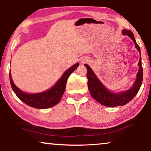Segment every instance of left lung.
I'll return each instance as SVG.
<instances>
[{
	"label": "left lung",
	"mask_w": 151,
	"mask_h": 151,
	"mask_svg": "<svg viewBox=\"0 0 151 151\" xmlns=\"http://www.w3.org/2000/svg\"><path fill=\"white\" fill-rule=\"evenodd\" d=\"M122 34L123 35H127L133 40L135 48H137L140 53L139 46L137 45L136 42H135L133 33L130 30L124 29L122 31ZM138 65L139 69L137 74V78L132 88L130 90L125 91V92L118 93V94H114V93L109 92L107 89H106L103 85L100 82L99 78L94 75V72L90 68V67L88 65L85 64L84 65L88 70V72H87V76H88V86L91 96L101 105L107 106V107H117V106L126 105L135 96L142 86V79H143V68H142V65L141 55H140Z\"/></svg>",
	"instance_id": "obj_1"
}]
</instances>
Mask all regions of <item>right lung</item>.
I'll return each mask as SVG.
<instances>
[{
	"instance_id": "right-lung-1",
	"label": "right lung",
	"mask_w": 151,
	"mask_h": 151,
	"mask_svg": "<svg viewBox=\"0 0 151 151\" xmlns=\"http://www.w3.org/2000/svg\"><path fill=\"white\" fill-rule=\"evenodd\" d=\"M78 63L73 65L65 72L60 79L57 82V83L46 92L38 93V94H27L22 92L20 89L17 88L16 85L13 82L11 74L9 73V79L11 86L16 94V96L22 102H24L27 105L37 108V109H47L53 107L60 101L64 92L65 86H66L67 80L69 76L75 69L78 66Z\"/></svg>"
}]
</instances>
